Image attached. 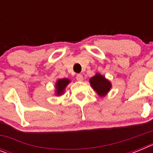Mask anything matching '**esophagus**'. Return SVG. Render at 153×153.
Segmentation results:
<instances>
[{"instance_id": "34e87169", "label": "esophagus", "mask_w": 153, "mask_h": 153, "mask_svg": "<svg viewBox=\"0 0 153 153\" xmlns=\"http://www.w3.org/2000/svg\"><path fill=\"white\" fill-rule=\"evenodd\" d=\"M76 80L78 81H82L83 79V75H82V74H77L76 76Z\"/></svg>"}]
</instances>
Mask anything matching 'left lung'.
Segmentation results:
<instances>
[{
  "instance_id": "left-lung-1",
  "label": "left lung",
  "mask_w": 153,
  "mask_h": 153,
  "mask_svg": "<svg viewBox=\"0 0 153 153\" xmlns=\"http://www.w3.org/2000/svg\"><path fill=\"white\" fill-rule=\"evenodd\" d=\"M90 84L93 90H95L99 95L103 97L109 91L111 87V83L106 78L100 74H96L90 79Z\"/></svg>"
}]
</instances>
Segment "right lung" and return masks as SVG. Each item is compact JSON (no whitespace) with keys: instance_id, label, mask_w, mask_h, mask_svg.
I'll list each match as a JSON object with an SVG mask.
<instances>
[{"instance_id":"right-lung-1","label":"right lung","mask_w":153,"mask_h":153,"mask_svg":"<svg viewBox=\"0 0 153 153\" xmlns=\"http://www.w3.org/2000/svg\"><path fill=\"white\" fill-rule=\"evenodd\" d=\"M70 83V80L68 79H59L56 83V95L60 96L63 94L64 89L66 88V86L67 84Z\"/></svg>"}]
</instances>
